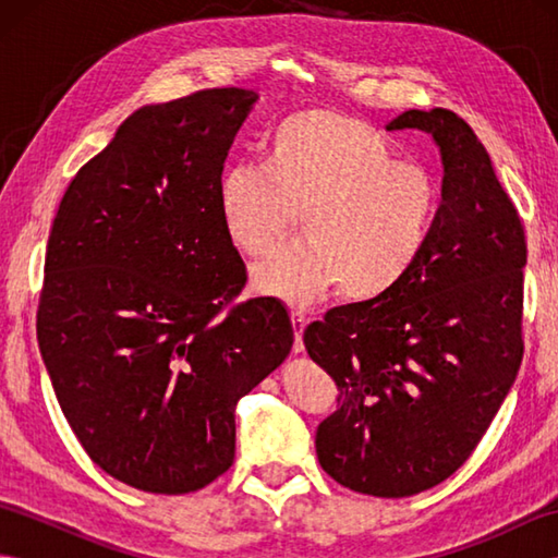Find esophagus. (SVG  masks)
<instances>
[{
    "label": "esophagus",
    "mask_w": 558,
    "mask_h": 558,
    "mask_svg": "<svg viewBox=\"0 0 558 558\" xmlns=\"http://www.w3.org/2000/svg\"><path fill=\"white\" fill-rule=\"evenodd\" d=\"M290 318H292V328H294V352H302L304 350L302 336H304L306 324H310V316H306L302 310H294L290 314Z\"/></svg>",
    "instance_id": "esophagus-1"
}]
</instances>
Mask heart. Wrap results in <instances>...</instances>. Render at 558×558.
Returning a JSON list of instances; mask_svg holds the SVG:
<instances>
[{
	"instance_id": "obj_1",
	"label": "heart",
	"mask_w": 558,
	"mask_h": 558,
	"mask_svg": "<svg viewBox=\"0 0 558 558\" xmlns=\"http://www.w3.org/2000/svg\"><path fill=\"white\" fill-rule=\"evenodd\" d=\"M216 204L228 242L252 258L272 252L302 213L304 242L258 264L252 282L306 306L340 286L354 300L398 286L432 240L438 184L364 122L314 108L270 129L264 170L225 168Z\"/></svg>"
}]
</instances>
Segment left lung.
I'll return each mask as SVG.
<instances>
[{"instance_id": "left-lung-1", "label": "left lung", "mask_w": 558, "mask_h": 558, "mask_svg": "<svg viewBox=\"0 0 558 558\" xmlns=\"http://www.w3.org/2000/svg\"><path fill=\"white\" fill-rule=\"evenodd\" d=\"M386 129H420L441 150L432 240L398 286L306 326L304 348L340 390L316 429L322 468L352 492L402 499L453 475L515 381L527 244L465 120L408 110Z\"/></svg>"}]
</instances>
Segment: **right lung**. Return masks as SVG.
I'll use <instances>...</instances> for the list:
<instances>
[{
    "label": "right lung",
    "mask_w": 558,
    "mask_h": 558,
    "mask_svg": "<svg viewBox=\"0 0 558 558\" xmlns=\"http://www.w3.org/2000/svg\"><path fill=\"white\" fill-rule=\"evenodd\" d=\"M258 96L210 88L146 105L71 180L52 222L38 345L54 396L100 470L189 494L234 460L236 400L294 342L276 298L246 282L216 204Z\"/></svg>",
    "instance_id": "add662e5"
}]
</instances>
